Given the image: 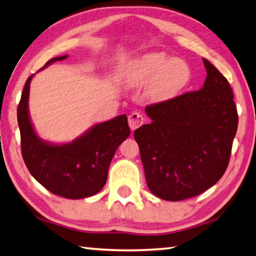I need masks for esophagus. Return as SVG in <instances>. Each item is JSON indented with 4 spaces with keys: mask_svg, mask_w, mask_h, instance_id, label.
<instances>
[{
    "mask_svg": "<svg viewBox=\"0 0 256 256\" xmlns=\"http://www.w3.org/2000/svg\"><path fill=\"white\" fill-rule=\"evenodd\" d=\"M128 122L132 130H135V129L140 128L145 122V118L140 114H138V112H132L128 116Z\"/></svg>",
    "mask_w": 256,
    "mask_h": 256,
    "instance_id": "obj_1",
    "label": "esophagus"
}]
</instances>
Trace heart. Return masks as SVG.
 <instances>
[{
    "mask_svg": "<svg viewBox=\"0 0 256 256\" xmlns=\"http://www.w3.org/2000/svg\"><path fill=\"white\" fill-rule=\"evenodd\" d=\"M124 82L129 86L147 83L146 96L153 102H165L176 98L190 82L189 65L164 52H147L124 66Z\"/></svg>",
    "mask_w": 256,
    "mask_h": 256,
    "instance_id": "obj_1",
    "label": "heart"
}]
</instances>
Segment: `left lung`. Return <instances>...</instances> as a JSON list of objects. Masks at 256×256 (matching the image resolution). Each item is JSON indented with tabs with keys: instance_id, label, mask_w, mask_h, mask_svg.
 Returning a JSON list of instances; mask_svg holds the SVG:
<instances>
[{
	"instance_id": "obj_1",
	"label": "left lung",
	"mask_w": 256,
	"mask_h": 256,
	"mask_svg": "<svg viewBox=\"0 0 256 256\" xmlns=\"http://www.w3.org/2000/svg\"><path fill=\"white\" fill-rule=\"evenodd\" d=\"M207 70L199 91L146 106L152 122L134 137L148 189L168 201L202 194L220 180L230 158L238 114L230 83L204 58Z\"/></svg>"
}]
</instances>
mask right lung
<instances>
[{
    "mask_svg": "<svg viewBox=\"0 0 256 256\" xmlns=\"http://www.w3.org/2000/svg\"><path fill=\"white\" fill-rule=\"evenodd\" d=\"M66 58L67 55L52 58L42 70ZM32 78L31 75L26 80L18 106L22 158L30 174L52 194L67 199L96 194L106 184L108 170L116 148L130 135L127 116L121 114L94 124L72 142H44L36 134L29 116Z\"/></svg>",
    "mask_w": 256,
    "mask_h": 256,
    "instance_id": "add662e5",
    "label": "right lung"
}]
</instances>
